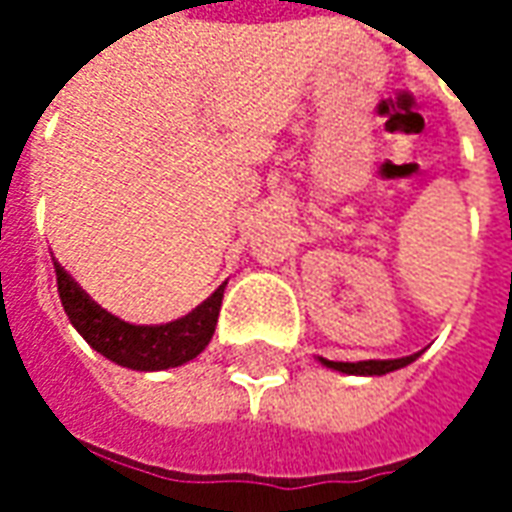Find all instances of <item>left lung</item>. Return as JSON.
I'll return each mask as SVG.
<instances>
[{"label":"left lung","instance_id":"8db88e82","mask_svg":"<svg viewBox=\"0 0 512 512\" xmlns=\"http://www.w3.org/2000/svg\"><path fill=\"white\" fill-rule=\"evenodd\" d=\"M420 358V352L408 355V358H394V360H358V363H338V360L321 358L324 366L335 369V372H344V375H389L394 369H403L411 360Z\"/></svg>","mask_w":512,"mask_h":512}]
</instances>
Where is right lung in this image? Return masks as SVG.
I'll use <instances>...</instances> for the list:
<instances>
[{"mask_svg": "<svg viewBox=\"0 0 512 512\" xmlns=\"http://www.w3.org/2000/svg\"><path fill=\"white\" fill-rule=\"evenodd\" d=\"M53 264H56L61 307L67 312L70 324L84 335V341L95 352H101L104 358L118 366L137 369V372L174 369V366H183L188 360L197 358L214 335L225 287H219L197 310H191L171 324L135 327V324L115 318L112 312L101 310L61 264Z\"/></svg>", "mask_w": 512, "mask_h": 512, "instance_id": "obj_1", "label": "right lung"}]
</instances>
